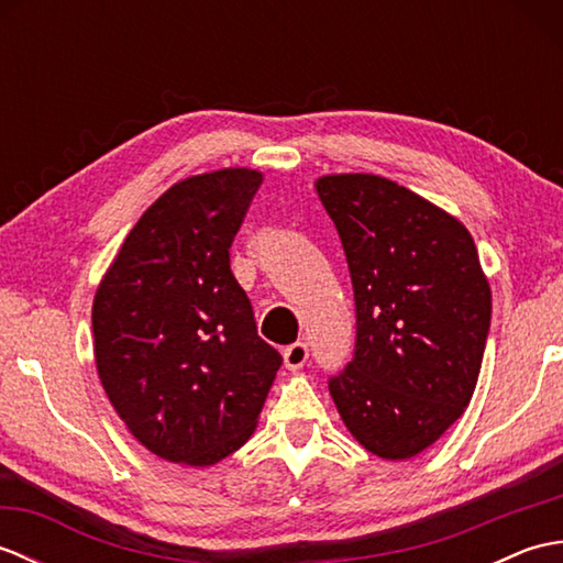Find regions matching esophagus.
I'll return each mask as SVG.
<instances>
[{"instance_id":"1","label":"esophagus","mask_w":563,"mask_h":563,"mask_svg":"<svg viewBox=\"0 0 563 563\" xmlns=\"http://www.w3.org/2000/svg\"><path fill=\"white\" fill-rule=\"evenodd\" d=\"M283 361H285V367H290V369L302 367V365L309 361V349H307V343L297 341V343L288 345V349H285V353H283Z\"/></svg>"}]
</instances>
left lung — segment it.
I'll return each mask as SVG.
<instances>
[{"label":"left lung","instance_id":"obj_1","mask_svg":"<svg viewBox=\"0 0 563 563\" xmlns=\"http://www.w3.org/2000/svg\"><path fill=\"white\" fill-rule=\"evenodd\" d=\"M349 261L351 363L329 391L355 440L409 460L470 406L492 329V290L464 224L389 178L317 181Z\"/></svg>","mask_w":563,"mask_h":563}]
</instances>
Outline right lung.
I'll return each instance as SVG.
<instances>
[{
  "label": "right lung",
  "mask_w": 563,
  "mask_h": 563,
  "mask_svg": "<svg viewBox=\"0 0 563 563\" xmlns=\"http://www.w3.org/2000/svg\"><path fill=\"white\" fill-rule=\"evenodd\" d=\"M261 181L222 169L172 186L130 230L93 297L101 385L162 460L208 466L242 448L283 365L230 268Z\"/></svg>",
  "instance_id": "obj_1"
}]
</instances>
